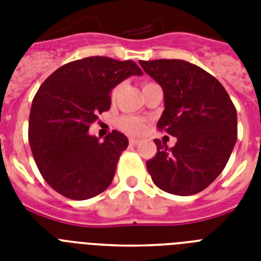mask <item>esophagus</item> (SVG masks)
I'll use <instances>...</instances> for the list:
<instances>
[{"mask_svg": "<svg viewBox=\"0 0 261 261\" xmlns=\"http://www.w3.org/2000/svg\"><path fill=\"white\" fill-rule=\"evenodd\" d=\"M139 143V139H135V138H131L130 139V145H133V146H135V145H138Z\"/></svg>", "mask_w": 261, "mask_h": 261, "instance_id": "esophagus-1", "label": "esophagus"}]
</instances>
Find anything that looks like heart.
Segmentation results:
<instances>
[{
	"label": "heart",
	"mask_w": 261,
	"mask_h": 261,
	"mask_svg": "<svg viewBox=\"0 0 261 261\" xmlns=\"http://www.w3.org/2000/svg\"><path fill=\"white\" fill-rule=\"evenodd\" d=\"M146 85H149V84H146ZM146 85H145V87H146ZM116 92H118V88L114 89L112 96H115ZM116 124H118V127L120 130L130 135H141L143 131H145V123H143V120H141V119L134 116V115H124V116H120V118L118 119V123H116Z\"/></svg>",
	"instance_id": "heart-1"
}]
</instances>
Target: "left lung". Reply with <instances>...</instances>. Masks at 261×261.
<instances>
[{
	"label": "left lung",
	"mask_w": 261,
	"mask_h": 261,
	"mask_svg": "<svg viewBox=\"0 0 261 261\" xmlns=\"http://www.w3.org/2000/svg\"><path fill=\"white\" fill-rule=\"evenodd\" d=\"M161 85L164 110L157 127L176 145L154 139L157 153L146 163L160 190L180 196L198 194L226 167L237 141V111L218 80L180 59L139 61Z\"/></svg>",
	"instance_id": "8db88e82"
}]
</instances>
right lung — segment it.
Here are the masks:
<instances>
[{
    "label": "right lung",
    "instance_id": "1",
    "mask_svg": "<svg viewBox=\"0 0 261 261\" xmlns=\"http://www.w3.org/2000/svg\"><path fill=\"white\" fill-rule=\"evenodd\" d=\"M130 75H142L133 61L88 57L53 73L32 100L28 139L35 163L48 186L74 200L106 191L128 139L112 131L102 142L90 123L111 107V90Z\"/></svg>",
    "mask_w": 261,
    "mask_h": 261
}]
</instances>
